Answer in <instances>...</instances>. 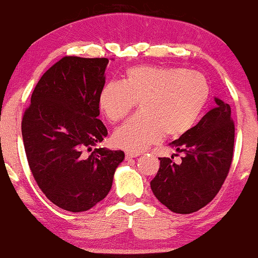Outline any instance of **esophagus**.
<instances>
[{"label": "esophagus", "instance_id": "esophagus-1", "mask_svg": "<svg viewBox=\"0 0 258 258\" xmlns=\"http://www.w3.org/2000/svg\"><path fill=\"white\" fill-rule=\"evenodd\" d=\"M141 155L139 152H126V158L127 159H132V158H137V156Z\"/></svg>", "mask_w": 258, "mask_h": 258}]
</instances>
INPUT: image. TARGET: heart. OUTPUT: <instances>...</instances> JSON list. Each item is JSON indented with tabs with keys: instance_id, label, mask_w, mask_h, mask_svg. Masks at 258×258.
I'll use <instances>...</instances> for the list:
<instances>
[{
	"instance_id": "b5f03b06",
	"label": "heart",
	"mask_w": 258,
	"mask_h": 258,
	"mask_svg": "<svg viewBox=\"0 0 258 258\" xmlns=\"http://www.w3.org/2000/svg\"><path fill=\"white\" fill-rule=\"evenodd\" d=\"M211 90L203 74L184 68L137 65L122 82H109L99 94V108L110 122L125 119L139 102L141 112L112 135L115 146L139 152L167 137L183 136L209 104Z\"/></svg>"
}]
</instances>
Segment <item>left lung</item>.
<instances>
[{
	"mask_svg": "<svg viewBox=\"0 0 258 258\" xmlns=\"http://www.w3.org/2000/svg\"><path fill=\"white\" fill-rule=\"evenodd\" d=\"M215 100L216 108L170 144L183 154L182 162L174 164L173 155L159 158V171L150 182L156 199L176 214H193L211 203L229 172L235 127L229 104Z\"/></svg>",
	"mask_w": 258,
	"mask_h": 258,
	"instance_id": "obj_1",
	"label": "left lung"
}]
</instances>
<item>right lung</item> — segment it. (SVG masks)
I'll list each match as a JSON object with an SVG mask.
<instances>
[{"label":"right lung","mask_w":258,"mask_h":258,"mask_svg":"<svg viewBox=\"0 0 258 258\" xmlns=\"http://www.w3.org/2000/svg\"><path fill=\"white\" fill-rule=\"evenodd\" d=\"M108 58L67 55L41 76L22 120L26 159L54 205L87 211L108 195L122 150L94 148L108 136L99 116Z\"/></svg>","instance_id":"right-lung-1"}]
</instances>
